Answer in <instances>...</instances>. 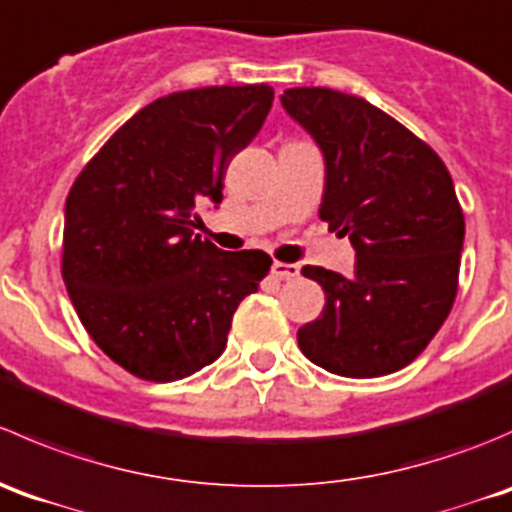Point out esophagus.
Returning a JSON list of instances; mask_svg holds the SVG:
<instances>
[{"instance_id": "1", "label": "esophagus", "mask_w": 512, "mask_h": 512, "mask_svg": "<svg viewBox=\"0 0 512 512\" xmlns=\"http://www.w3.org/2000/svg\"><path fill=\"white\" fill-rule=\"evenodd\" d=\"M271 273L276 278H296L298 273H301V268H298V263H281V261H273L271 266Z\"/></svg>"}]
</instances>
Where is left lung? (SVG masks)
Masks as SVG:
<instances>
[{"instance_id": "1", "label": "left lung", "mask_w": 512, "mask_h": 512, "mask_svg": "<svg viewBox=\"0 0 512 512\" xmlns=\"http://www.w3.org/2000/svg\"><path fill=\"white\" fill-rule=\"evenodd\" d=\"M326 161L321 216L356 249L351 278L303 266L326 291L298 328L303 356L328 373L376 378L416 361L458 293L463 209L440 156L361 96L296 86L281 96Z\"/></svg>"}]
</instances>
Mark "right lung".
<instances>
[{"mask_svg": "<svg viewBox=\"0 0 512 512\" xmlns=\"http://www.w3.org/2000/svg\"><path fill=\"white\" fill-rule=\"evenodd\" d=\"M273 104L268 84L176 91L136 111L74 181L62 276L86 333L136 378L179 381L224 353L231 318L271 268L194 234L229 161Z\"/></svg>", "mask_w": 512, "mask_h": 512, "instance_id": "1", "label": "right lung"}]
</instances>
